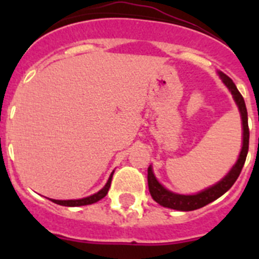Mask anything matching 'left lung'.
Wrapping results in <instances>:
<instances>
[{
  "label": "left lung",
  "mask_w": 259,
  "mask_h": 259,
  "mask_svg": "<svg viewBox=\"0 0 259 259\" xmlns=\"http://www.w3.org/2000/svg\"><path fill=\"white\" fill-rule=\"evenodd\" d=\"M221 79L223 80V83L226 84L228 89H230L231 95H232L233 100L236 102L237 107L241 114V120H242V148L240 152L239 159L235 163V166L231 168L230 172L224 176L221 182L217 184L211 185L210 188H206L205 191L200 192L196 194H178L174 192L168 191L158 182L157 178L153 174L152 166L148 168V185H149V192L152 194L153 200L158 202L161 206L168 207V209L174 210H180V211H192V210H197L200 207L206 206L207 203L212 202L221 196H223L228 189L235 184V182L239 178L240 172L242 170V166L245 163L246 154H248L249 149V127H248V111H246L245 101L242 98L241 93L237 91L236 85L232 81V79L223 74L222 71L218 72Z\"/></svg>",
  "instance_id": "left-lung-1"
}]
</instances>
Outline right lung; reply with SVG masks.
I'll use <instances>...</instances> for the list:
<instances>
[{"instance_id":"obj_1","label":"right lung","mask_w":259,"mask_h":259,"mask_svg":"<svg viewBox=\"0 0 259 259\" xmlns=\"http://www.w3.org/2000/svg\"><path fill=\"white\" fill-rule=\"evenodd\" d=\"M113 174L110 175L109 180L105 184L104 188L101 191H98L97 193L92 194V196H89V197L85 198H80V200H52L54 203H58V205H62V206H84V205H92V203L97 202V201L102 200L107 194L110 188V184H111V179H113Z\"/></svg>"}]
</instances>
